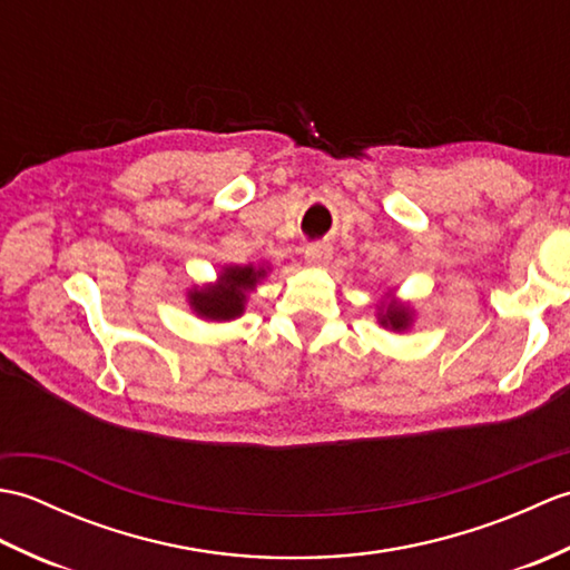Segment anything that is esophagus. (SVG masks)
I'll return each mask as SVG.
<instances>
[{
  "label": "esophagus",
  "mask_w": 570,
  "mask_h": 570,
  "mask_svg": "<svg viewBox=\"0 0 570 570\" xmlns=\"http://www.w3.org/2000/svg\"><path fill=\"white\" fill-rule=\"evenodd\" d=\"M304 257L313 266H325V264L331 262V257H333V249L328 245H321V242H316V245H308L304 249Z\"/></svg>",
  "instance_id": "34e87169"
}]
</instances>
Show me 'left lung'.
Returning <instances> with one entry per match:
<instances>
[{
    "mask_svg": "<svg viewBox=\"0 0 570 570\" xmlns=\"http://www.w3.org/2000/svg\"><path fill=\"white\" fill-rule=\"evenodd\" d=\"M377 323L386 331L404 333L414 323V306L406 304V301H399L396 296L386 294L377 304Z\"/></svg>",
    "mask_w": 570,
    "mask_h": 570,
    "instance_id": "left-lung-1",
    "label": "left lung"
}]
</instances>
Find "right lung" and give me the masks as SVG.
<instances>
[{
    "instance_id": "obj_1",
    "label": "right lung",
    "mask_w": 570,
    "mask_h": 570,
    "mask_svg": "<svg viewBox=\"0 0 570 570\" xmlns=\"http://www.w3.org/2000/svg\"><path fill=\"white\" fill-rule=\"evenodd\" d=\"M269 272V264H225L213 284L188 288L186 301L203 321H235L245 313L249 294Z\"/></svg>"
}]
</instances>
